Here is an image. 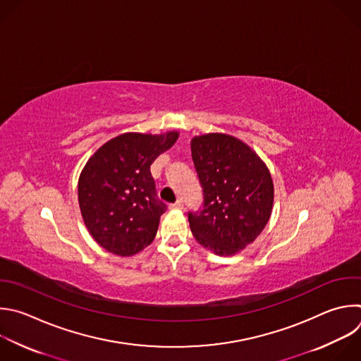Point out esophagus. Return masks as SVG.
<instances>
[{
	"label": "esophagus",
	"instance_id": "esophagus-1",
	"mask_svg": "<svg viewBox=\"0 0 361 361\" xmlns=\"http://www.w3.org/2000/svg\"><path fill=\"white\" fill-rule=\"evenodd\" d=\"M184 207V204H183V201L181 200H178V201H176L174 204H171L170 205V208H173V209H181Z\"/></svg>",
	"mask_w": 361,
	"mask_h": 361
}]
</instances>
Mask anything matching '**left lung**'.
<instances>
[{
    "mask_svg": "<svg viewBox=\"0 0 361 361\" xmlns=\"http://www.w3.org/2000/svg\"><path fill=\"white\" fill-rule=\"evenodd\" d=\"M191 156L202 187V208L188 212L192 235L216 255H235L254 243L269 221L274 181L259 156L229 135L191 140Z\"/></svg>",
    "mask_w": 361,
    "mask_h": 361,
    "instance_id": "left-lung-1",
    "label": "left lung"
}]
</instances>
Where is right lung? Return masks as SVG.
<instances>
[{
  "mask_svg": "<svg viewBox=\"0 0 361 361\" xmlns=\"http://www.w3.org/2000/svg\"><path fill=\"white\" fill-rule=\"evenodd\" d=\"M177 139V132L125 133L86 163L78 183L79 207L90 235L106 251L132 257L153 243L167 205L157 197L150 166Z\"/></svg>",
  "mask_w": 361,
  "mask_h": 361,
  "instance_id": "add662e5",
  "label": "right lung"
}]
</instances>
